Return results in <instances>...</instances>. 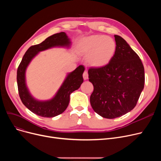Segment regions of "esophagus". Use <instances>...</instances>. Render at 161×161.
<instances>
[{
	"mask_svg": "<svg viewBox=\"0 0 161 161\" xmlns=\"http://www.w3.org/2000/svg\"><path fill=\"white\" fill-rule=\"evenodd\" d=\"M83 79L85 80L88 79V73H87V71H85V72H83Z\"/></svg>",
	"mask_w": 161,
	"mask_h": 161,
	"instance_id": "esophagus-1",
	"label": "esophagus"
}]
</instances>
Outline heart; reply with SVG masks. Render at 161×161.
<instances>
[{
	"mask_svg": "<svg viewBox=\"0 0 161 161\" xmlns=\"http://www.w3.org/2000/svg\"><path fill=\"white\" fill-rule=\"evenodd\" d=\"M117 49L115 40L104 35H91L82 38L78 45L79 53L86 57L87 64L93 68H103L113 59Z\"/></svg>",
	"mask_w": 161,
	"mask_h": 161,
	"instance_id": "heart-1",
	"label": "heart"
}]
</instances>
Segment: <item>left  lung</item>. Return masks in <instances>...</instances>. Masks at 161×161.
<instances>
[{
	"label": "left lung",
	"mask_w": 161,
	"mask_h": 161,
	"mask_svg": "<svg viewBox=\"0 0 161 161\" xmlns=\"http://www.w3.org/2000/svg\"><path fill=\"white\" fill-rule=\"evenodd\" d=\"M115 54L107 66L91 68L89 80L94 90L90 97L93 110L103 117L114 119L136 106L144 87V68L139 56L122 37L114 35Z\"/></svg>",
	"instance_id": "1"
}]
</instances>
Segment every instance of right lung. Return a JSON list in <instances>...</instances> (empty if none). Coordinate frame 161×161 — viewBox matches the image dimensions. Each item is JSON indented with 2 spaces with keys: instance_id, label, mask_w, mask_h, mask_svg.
I'll use <instances>...</instances> for the list:
<instances>
[{
  "instance_id": "obj_1",
  "label": "right lung",
  "mask_w": 161,
  "mask_h": 161,
  "mask_svg": "<svg viewBox=\"0 0 161 161\" xmlns=\"http://www.w3.org/2000/svg\"><path fill=\"white\" fill-rule=\"evenodd\" d=\"M71 46L70 39L64 32L55 34L47 38L42 43L30 47L25 53L17 71V82L19 97L23 104L30 111L44 117H53L64 112L69 106L72 92L78 89L83 81V65L67 74L60 88L54 97L47 100H39L34 98L26 83V70L32 59L40 52L52 47H66Z\"/></svg>"
}]
</instances>
